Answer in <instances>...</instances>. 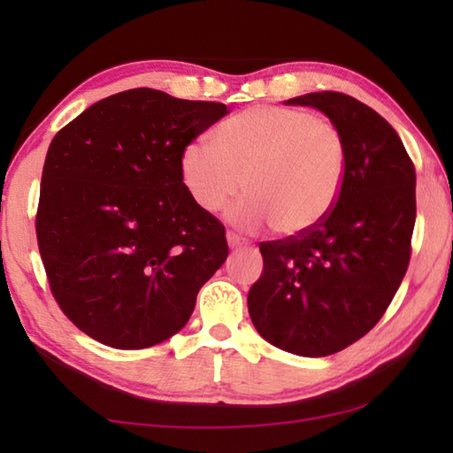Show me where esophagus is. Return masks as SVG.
I'll return each instance as SVG.
<instances>
[{
    "instance_id": "34e87169",
    "label": "esophagus",
    "mask_w": 453,
    "mask_h": 453,
    "mask_svg": "<svg viewBox=\"0 0 453 453\" xmlns=\"http://www.w3.org/2000/svg\"><path fill=\"white\" fill-rule=\"evenodd\" d=\"M227 245H229V248H232V250H235V248H242V245H245V240H243V237L242 235H237L235 232H227Z\"/></svg>"
}]
</instances>
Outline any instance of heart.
Masks as SVG:
<instances>
[{
  "instance_id": "b5f03b06",
  "label": "heart",
  "mask_w": 453,
  "mask_h": 453,
  "mask_svg": "<svg viewBox=\"0 0 453 453\" xmlns=\"http://www.w3.org/2000/svg\"><path fill=\"white\" fill-rule=\"evenodd\" d=\"M216 147L191 142L181 150L183 186L199 210L216 213L248 191L229 219L242 229L270 221L296 235L324 219L340 196L346 148L332 121L278 105L251 107L218 127Z\"/></svg>"
}]
</instances>
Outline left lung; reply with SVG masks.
I'll list each match as a JSON object with an SVG mask.
<instances>
[{
  "instance_id": "left-lung-1",
  "label": "left lung",
  "mask_w": 453,
  "mask_h": 453,
  "mask_svg": "<svg viewBox=\"0 0 453 453\" xmlns=\"http://www.w3.org/2000/svg\"><path fill=\"white\" fill-rule=\"evenodd\" d=\"M286 104L326 113L343 137L346 170L318 226L259 243L264 273L248 310L272 346L324 357L370 332L400 288L416 224V170L395 129L356 97L318 91Z\"/></svg>"
}]
</instances>
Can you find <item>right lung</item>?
<instances>
[{
	"instance_id": "right-lung-1",
	"label": "right lung",
	"mask_w": 453,
	"mask_h": 453,
	"mask_svg": "<svg viewBox=\"0 0 453 453\" xmlns=\"http://www.w3.org/2000/svg\"><path fill=\"white\" fill-rule=\"evenodd\" d=\"M226 113L137 88L89 105L51 140L37 245L61 311L104 346L142 349L178 334L226 262L224 226L180 172L181 150Z\"/></svg>"
}]
</instances>
